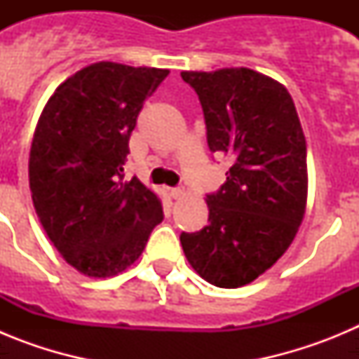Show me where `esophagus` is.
Segmentation results:
<instances>
[{
	"label": "esophagus",
	"mask_w": 359,
	"mask_h": 359,
	"mask_svg": "<svg viewBox=\"0 0 359 359\" xmlns=\"http://www.w3.org/2000/svg\"><path fill=\"white\" fill-rule=\"evenodd\" d=\"M170 196H172L174 199H180L185 196V189L183 187H176V189H170Z\"/></svg>",
	"instance_id": "34e87169"
}]
</instances>
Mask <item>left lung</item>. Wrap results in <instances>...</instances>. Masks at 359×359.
I'll use <instances>...</instances> for the list:
<instances>
[{
    "label": "left lung",
    "mask_w": 359,
    "mask_h": 359,
    "mask_svg": "<svg viewBox=\"0 0 359 359\" xmlns=\"http://www.w3.org/2000/svg\"><path fill=\"white\" fill-rule=\"evenodd\" d=\"M196 90L212 152L233 158L207 196L208 224L183 231L187 261L217 287L246 286L280 259L307 203L306 136L286 86L250 68L182 72Z\"/></svg>",
    "instance_id": "1"
}]
</instances>
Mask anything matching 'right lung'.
Listing matches in <instances>:
<instances>
[{
	"label": "right lung",
	"instance_id": "right-lung-1",
	"mask_svg": "<svg viewBox=\"0 0 359 359\" xmlns=\"http://www.w3.org/2000/svg\"><path fill=\"white\" fill-rule=\"evenodd\" d=\"M169 69L100 61L57 86L32 140L34 208L69 266L91 278L122 273L163 221L161 201L123 180L129 136Z\"/></svg>",
	"mask_w": 359,
	"mask_h": 359
}]
</instances>
